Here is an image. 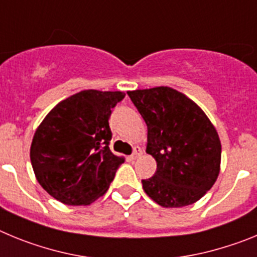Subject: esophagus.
Masks as SVG:
<instances>
[{"instance_id":"esophagus-1","label":"esophagus","mask_w":257,"mask_h":257,"mask_svg":"<svg viewBox=\"0 0 257 257\" xmlns=\"http://www.w3.org/2000/svg\"><path fill=\"white\" fill-rule=\"evenodd\" d=\"M142 154H143L142 148H139V147H138V148H135L134 153L130 156V158H131V160H136V158H139V157L142 156Z\"/></svg>"}]
</instances>
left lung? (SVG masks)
I'll return each instance as SVG.
<instances>
[{"mask_svg":"<svg viewBox=\"0 0 257 257\" xmlns=\"http://www.w3.org/2000/svg\"><path fill=\"white\" fill-rule=\"evenodd\" d=\"M148 126L147 153L157 162L144 192L166 208L196 203L220 174L221 142L210 118L183 92L167 87L127 91Z\"/></svg>","mask_w":257,"mask_h":257,"instance_id":"1","label":"left lung"}]
</instances>
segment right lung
Wrapping results in <instances>:
<instances>
[{
  "instance_id": "add662e5",
  "label": "right lung",
  "mask_w": 257,
  "mask_h": 257,
  "mask_svg": "<svg viewBox=\"0 0 257 257\" xmlns=\"http://www.w3.org/2000/svg\"><path fill=\"white\" fill-rule=\"evenodd\" d=\"M123 91L83 90L47 113L31 145L36 179L64 205L87 206L104 196L124 162L109 149V117Z\"/></svg>"
}]
</instances>
